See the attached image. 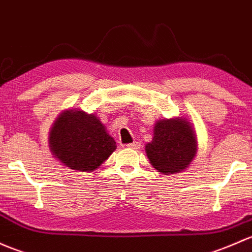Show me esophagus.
<instances>
[{
	"label": "esophagus",
	"mask_w": 252,
	"mask_h": 252,
	"mask_svg": "<svg viewBox=\"0 0 252 252\" xmlns=\"http://www.w3.org/2000/svg\"><path fill=\"white\" fill-rule=\"evenodd\" d=\"M126 147H128V148H133V150H136V148L140 147V144H139V142H131V144L126 145Z\"/></svg>",
	"instance_id": "1"
}]
</instances>
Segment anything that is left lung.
Returning <instances> with one entry per match:
<instances>
[{
	"mask_svg": "<svg viewBox=\"0 0 252 252\" xmlns=\"http://www.w3.org/2000/svg\"><path fill=\"white\" fill-rule=\"evenodd\" d=\"M152 141L145 147L153 168L164 175L185 170L197 155L194 129L185 118L160 119L155 124Z\"/></svg>",
	"mask_w": 252,
	"mask_h": 252,
	"instance_id": "1",
	"label": "left lung"
}]
</instances>
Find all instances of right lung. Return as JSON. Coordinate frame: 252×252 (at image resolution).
Segmentation results:
<instances>
[{"label":"right lung","mask_w":252,"mask_h":252,"mask_svg":"<svg viewBox=\"0 0 252 252\" xmlns=\"http://www.w3.org/2000/svg\"><path fill=\"white\" fill-rule=\"evenodd\" d=\"M116 147L99 117L82 110L63 111L49 133V148L54 157L77 171H94Z\"/></svg>","instance_id":"right-lung-1"}]
</instances>
